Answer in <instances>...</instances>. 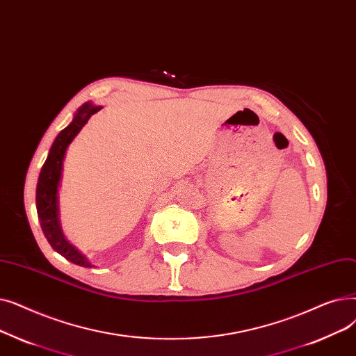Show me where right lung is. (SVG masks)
I'll use <instances>...</instances> for the list:
<instances>
[{"label":"right lung","mask_w":356,"mask_h":356,"mask_svg":"<svg viewBox=\"0 0 356 356\" xmlns=\"http://www.w3.org/2000/svg\"><path fill=\"white\" fill-rule=\"evenodd\" d=\"M99 110L101 107H97L92 103H86L78 108L71 124L65 127L58 134L52 147H50L47 159L42 166L36 188L38 216L47 242L67 261H71L72 264H76L79 266L88 268L91 266L88 259L83 257L78 249H75V246L67 242L62 233L58 207V188L62 177V165L67 146L71 145V142L81 131V129L87 124L90 117Z\"/></svg>","instance_id":"add662e5"}]
</instances>
